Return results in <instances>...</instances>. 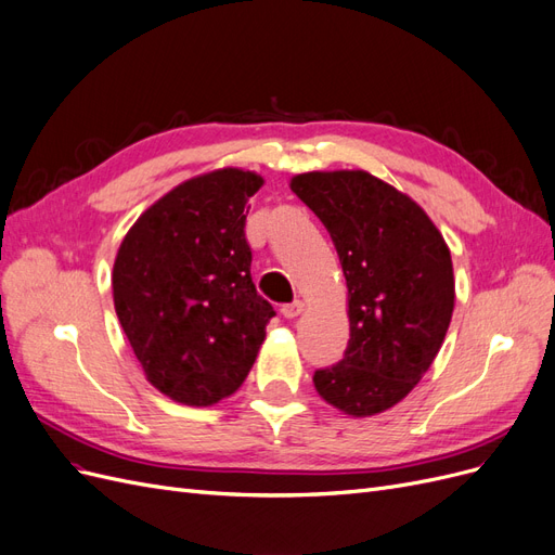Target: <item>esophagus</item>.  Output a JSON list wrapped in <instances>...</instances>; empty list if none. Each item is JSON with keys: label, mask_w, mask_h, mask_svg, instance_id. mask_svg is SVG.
Masks as SVG:
<instances>
[{"label": "esophagus", "mask_w": 555, "mask_h": 555, "mask_svg": "<svg viewBox=\"0 0 555 555\" xmlns=\"http://www.w3.org/2000/svg\"><path fill=\"white\" fill-rule=\"evenodd\" d=\"M281 313H283V318H288V320H293V318L301 315V313H304V301L295 299L293 304H285V307L281 309Z\"/></svg>", "instance_id": "34e87169"}]
</instances>
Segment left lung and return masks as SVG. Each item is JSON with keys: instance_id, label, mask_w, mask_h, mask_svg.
I'll use <instances>...</instances> for the list:
<instances>
[{"instance_id": "8db88e82", "label": "left lung", "mask_w": 555, "mask_h": 555, "mask_svg": "<svg viewBox=\"0 0 555 555\" xmlns=\"http://www.w3.org/2000/svg\"><path fill=\"white\" fill-rule=\"evenodd\" d=\"M291 189L327 228L348 285V348L315 371V391L350 417L385 413L444 341L456 297L450 246L410 195L366 170L301 172Z\"/></svg>"}]
</instances>
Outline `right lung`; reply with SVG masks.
Here are the masks:
<instances>
[{
    "instance_id": "1",
    "label": "right lung",
    "mask_w": 555,
    "mask_h": 555,
    "mask_svg": "<svg viewBox=\"0 0 555 555\" xmlns=\"http://www.w3.org/2000/svg\"><path fill=\"white\" fill-rule=\"evenodd\" d=\"M264 184L242 168L182 182L140 214L113 267V299L145 378L177 403L235 395L274 315L251 281L246 203Z\"/></svg>"
}]
</instances>
